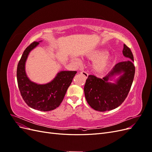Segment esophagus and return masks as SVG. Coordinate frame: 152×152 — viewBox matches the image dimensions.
I'll return each mask as SVG.
<instances>
[{
    "label": "esophagus",
    "instance_id": "1",
    "mask_svg": "<svg viewBox=\"0 0 152 152\" xmlns=\"http://www.w3.org/2000/svg\"><path fill=\"white\" fill-rule=\"evenodd\" d=\"M80 73L81 75H83L85 78H86V79L87 78V77H88V74H87V73H86V72H84V71H83V72H81Z\"/></svg>",
    "mask_w": 152,
    "mask_h": 152
}]
</instances>
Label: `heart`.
<instances>
[{
    "label": "heart",
    "mask_w": 152,
    "mask_h": 152,
    "mask_svg": "<svg viewBox=\"0 0 152 152\" xmlns=\"http://www.w3.org/2000/svg\"><path fill=\"white\" fill-rule=\"evenodd\" d=\"M87 57L93 59L91 69L95 73L102 74L109 67L112 61V56L109 53L103 49H96L89 51Z\"/></svg>",
    "instance_id": "1"
}]
</instances>
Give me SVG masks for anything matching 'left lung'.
Listing matches in <instances>:
<instances>
[{"instance_id": "1", "label": "left lung", "mask_w": 152, "mask_h": 152, "mask_svg": "<svg viewBox=\"0 0 152 152\" xmlns=\"http://www.w3.org/2000/svg\"><path fill=\"white\" fill-rule=\"evenodd\" d=\"M124 56L126 61L116 64L103 79L89 75L84 86V94L90 107L99 112H106L119 107L126 99L134 79L135 66L134 57L129 48L124 44ZM121 75L115 83L109 82L115 75Z\"/></svg>"}]
</instances>
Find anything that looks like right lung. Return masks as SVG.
Returning <instances> with one entry per match:
<instances>
[{
    "instance_id": "obj_1",
    "label": "right lung",
    "mask_w": 152,
    "mask_h": 152,
    "mask_svg": "<svg viewBox=\"0 0 152 152\" xmlns=\"http://www.w3.org/2000/svg\"><path fill=\"white\" fill-rule=\"evenodd\" d=\"M40 42H32L24 50L18 64L17 81L22 98L28 106L37 110L48 112L60 105L77 72H59L51 82L45 84L31 82L26 74L25 62L30 52Z\"/></svg>"
}]
</instances>
